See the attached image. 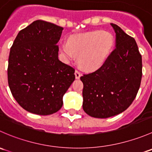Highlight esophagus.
<instances>
[{
	"instance_id": "1",
	"label": "esophagus",
	"mask_w": 152,
	"mask_h": 152,
	"mask_svg": "<svg viewBox=\"0 0 152 152\" xmlns=\"http://www.w3.org/2000/svg\"><path fill=\"white\" fill-rule=\"evenodd\" d=\"M81 76H82V74L80 73V72L78 71V70H76V71H75V76H76V79H79V78L81 77Z\"/></svg>"
}]
</instances>
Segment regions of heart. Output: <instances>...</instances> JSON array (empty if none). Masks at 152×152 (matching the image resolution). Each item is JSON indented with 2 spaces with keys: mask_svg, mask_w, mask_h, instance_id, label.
I'll use <instances>...</instances> for the list:
<instances>
[{
  "mask_svg": "<svg viewBox=\"0 0 152 152\" xmlns=\"http://www.w3.org/2000/svg\"><path fill=\"white\" fill-rule=\"evenodd\" d=\"M115 38L109 31L96 30L70 37L60 45V50L68 60L79 62L84 69L93 70L104 65L113 51Z\"/></svg>",
  "mask_w": 152,
  "mask_h": 152,
  "instance_id": "obj_1",
  "label": "heart"
}]
</instances>
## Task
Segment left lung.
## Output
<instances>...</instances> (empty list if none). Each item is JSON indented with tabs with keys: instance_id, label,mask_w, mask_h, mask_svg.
Segmentation results:
<instances>
[{
	"instance_id": "1",
	"label": "left lung",
	"mask_w": 152,
	"mask_h": 152,
	"mask_svg": "<svg viewBox=\"0 0 152 152\" xmlns=\"http://www.w3.org/2000/svg\"><path fill=\"white\" fill-rule=\"evenodd\" d=\"M116 48L104 65L81 76L84 111L90 116L107 118L125 111L135 99L142 78V56L136 41L118 26Z\"/></svg>"
}]
</instances>
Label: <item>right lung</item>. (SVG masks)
Segmentation results:
<instances>
[{"mask_svg": "<svg viewBox=\"0 0 152 152\" xmlns=\"http://www.w3.org/2000/svg\"><path fill=\"white\" fill-rule=\"evenodd\" d=\"M62 27L34 21L20 31L11 47L7 74L12 96L24 110L48 115L59 111L75 70L58 59Z\"/></svg>", "mask_w": 152, "mask_h": 152, "instance_id": "add662e5", "label": "right lung"}]
</instances>
